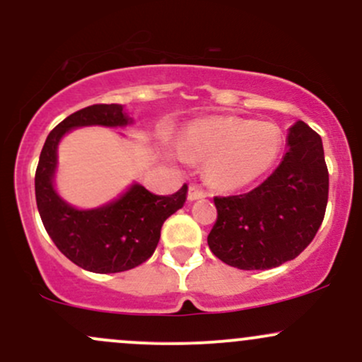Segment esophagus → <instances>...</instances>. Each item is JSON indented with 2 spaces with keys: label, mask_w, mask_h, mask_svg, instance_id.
Returning a JSON list of instances; mask_svg holds the SVG:
<instances>
[{
  "label": "esophagus",
  "mask_w": 362,
  "mask_h": 362,
  "mask_svg": "<svg viewBox=\"0 0 362 362\" xmlns=\"http://www.w3.org/2000/svg\"><path fill=\"white\" fill-rule=\"evenodd\" d=\"M203 197H206V194L201 191L197 185H189V192H187L189 201H197V199H203Z\"/></svg>",
  "instance_id": "34e87169"
}]
</instances>
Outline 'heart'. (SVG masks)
<instances>
[{
  "instance_id": "obj_1",
  "label": "heart",
  "mask_w": 362,
  "mask_h": 362,
  "mask_svg": "<svg viewBox=\"0 0 362 362\" xmlns=\"http://www.w3.org/2000/svg\"><path fill=\"white\" fill-rule=\"evenodd\" d=\"M281 151V133L271 123L213 117L192 123L178 140L187 161L206 163V178L220 191H238L264 177Z\"/></svg>"
}]
</instances>
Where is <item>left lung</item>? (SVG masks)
Masks as SVG:
<instances>
[{"mask_svg":"<svg viewBox=\"0 0 362 362\" xmlns=\"http://www.w3.org/2000/svg\"><path fill=\"white\" fill-rule=\"evenodd\" d=\"M286 146L283 161L264 184L241 196L215 197L218 216L208 246L230 267H279L298 257L321 227L329 185L321 136L296 121Z\"/></svg>","mask_w":362,"mask_h":362,"instance_id":"left-lung-1","label":"left lung"}]
</instances>
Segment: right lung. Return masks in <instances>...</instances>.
<instances>
[{
    "label": "right lung",
    "instance_id": "add662e5",
    "mask_svg": "<svg viewBox=\"0 0 362 362\" xmlns=\"http://www.w3.org/2000/svg\"><path fill=\"white\" fill-rule=\"evenodd\" d=\"M133 124L121 104H97L67 116L47 136L36 178V203L55 246L81 269L97 274L130 271L154 253L163 222L184 206L187 185L171 196H156L133 182L116 199L97 208H76L55 189L60 140L83 127L124 128Z\"/></svg>",
    "mask_w": 362,
    "mask_h": 362
}]
</instances>
